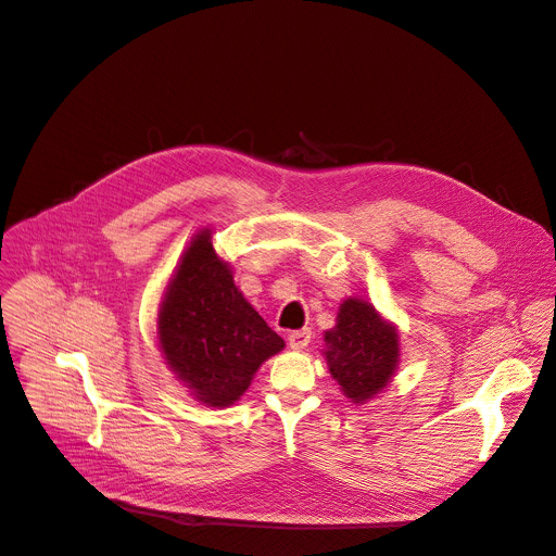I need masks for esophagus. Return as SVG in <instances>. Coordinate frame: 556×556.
Masks as SVG:
<instances>
[{
    "instance_id": "34e87169",
    "label": "esophagus",
    "mask_w": 556,
    "mask_h": 556,
    "mask_svg": "<svg viewBox=\"0 0 556 556\" xmlns=\"http://www.w3.org/2000/svg\"><path fill=\"white\" fill-rule=\"evenodd\" d=\"M311 337H313V332H311L308 328H304V330H294V332H290V334H288V343H290V348H292V350H304V348H308Z\"/></svg>"
}]
</instances>
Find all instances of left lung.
<instances>
[{
  "label": "left lung",
  "mask_w": 556,
  "mask_h": 556,
  "mask_svg": "<svg viewBox=\"0 0 556 556\" xmlns=\"http://www.w3.org/2000/svg\"><path fill=\"white\" fill-rule=\"evenodd\" d=\"M332 379L352 403L379 394L399 366V332L364 299H345L337 326L324 332Z\"/></svg>",
  "instance_id": "left-lung-1"
}]
</instances>
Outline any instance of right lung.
Returning a JSON list of instances; mask_svg holds the SVG:
<instances>
[{
    "label": "right lung",
    "mask_w": 556,
    "mask_h": 556,
    "mask_svg": "<svg viewBox=\"0 0 556 556\" xmlns=\"http://www.w3.org/2000/svg\"><path fill=\"white\" fill-rule=\"evenodd\" d=\"M211 235L199 230L184 250L160 306L157 339L197 401L228 408L286 343L239 292Z\"/></svg>",
    "instance_id": "obj_1"
}]
</instances>
